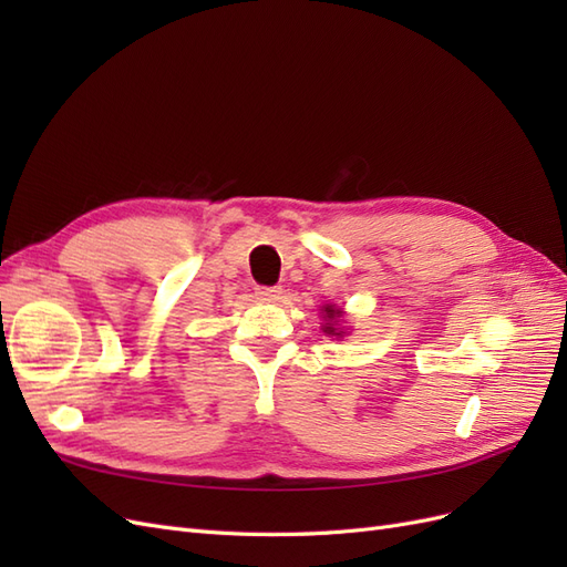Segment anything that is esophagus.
Wrapping results in <instances>:
<instances>
[{
  "instance_id": "obj_1",
  "label": "esophagus",
  "mask_w": 567,
  "mask_h": 567,
  "mask_svg": "<svg viewBox=\"0 0 567 567\" xmlns=\"http://www.w3.org/2000/svg\"><path fill=\"white\" fill-rule=\"evenodd\" d=\"M255 296L262 302H279L284 296V288L281 286H257Z\"/></svg>"
}]
</instances>
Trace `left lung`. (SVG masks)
Listing matches in <instances>:
<instances>
[{"label":"left lung","mask_w":567,"mask_h":567,"mask_svg":"<svg viewBox=\"0 0 567 567\" xmlns=\"http://www.w3.org/2000/svg\"><path fill=\"white\" fill-rule=\"evenodd\" d=\"M321 315H323V333L326 336H336V338H342L346 336V329H342V326H338L340 323V317H342V310L340 307H333V305H323L321 307Z\"/></svg>","instance_id":"8db88e82"}]
</instances>
